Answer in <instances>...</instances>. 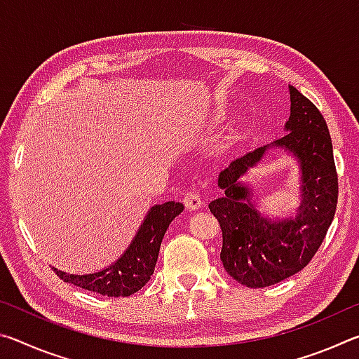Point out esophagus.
<instances>
[{"label":"esophagus","instance_id":"esophagus-1","mask_svg":"<svg viewBox=\"0 0 359 359\" xmlns=\"http://www.w3.org/2000/svg\"><path fill=\"white\" fill-rule=\"evenodd\" d=\"M184 204L187 205V209L198 210L203 204L201 196H199V193H196V191H187L184 196Z\"/></svg>","mask_w":359,"mask_h":359}]
</instances>
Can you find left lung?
Returning a JSON list of instances; mask_svg holds the SVG:
<instances>
[{"label": "left lung", "instance_id": "8db88e82", "mask_svg": "<svg viewBox=\"0 0 359 359\" xmlns=\"http://www.w3.org/2000/svg\"><path fill=\"white\" fill-rule=\"evenodd\" d=\"M291 112L285 136L234 160L218 175L224 194L209 209L222 228L224 271L248 288H264L304 269L323 242L336 214L337 172L323 115L290 85ZM280 147L298 160L303 201L294 219L269 221L254 209L252 194L238 179L269 148Z\"/></svg>", "mask_w": 359, "mask_h": 359}]
</instances>
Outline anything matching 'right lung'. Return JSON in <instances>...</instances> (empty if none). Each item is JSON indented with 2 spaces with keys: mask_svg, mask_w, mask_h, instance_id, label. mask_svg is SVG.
I'll return each mask as SVG.
<instances>
[{
  "mask_svg": "<svg viewBox=\"0 0 359 359\" xmlns=\"http://www.w3.org/2000/svg\"><path fill=\"white\" fill-rule=\"evenodd\" d=\"M184 210V204L168 201L156 204L149 210L139 228L135 239L126 252L106 269L95 274H66L52 267L63 282H68L83 290L100 293L109 297L131 296L141 290L154 274L155 264L160 253L161 241L175 217Z\"/></svg>",
  "mask_w": 359,
  "mask_h": 359,
  "instance_id": "obj_1",
  "label": "right lung"
}]
</instances>
